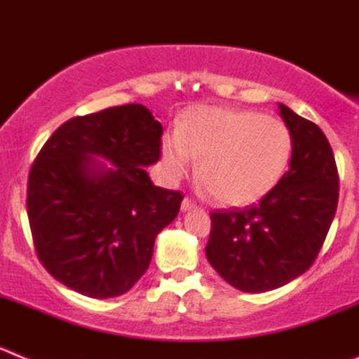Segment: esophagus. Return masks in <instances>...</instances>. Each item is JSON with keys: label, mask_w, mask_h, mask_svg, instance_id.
I'll list each match as a JSON object with an SVG mask.
<instances>
[{"label": "esophagus", "mask_w": 359, "mask_h": 359, "mask_svg": "<svg viewBox=\"0 0 359 359\" xmlns=\"http://www.w3.org/2000/svg\"><path fill=\"white\" fill-rule=\"evenodd\" d=\"M198 207V205H196L194 201H192V199L190 198H183V201H182V208L183 210H189V208H196Z\"/></svg>", "instance_id": "esophagus-1"}]
</instances>
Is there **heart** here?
<instances>
[{
  "label": "heart",
  "mask_w": 359,
  "mask_h": 359,
  "mask_svg": "<svg viewBox=\"0 0 359 359\" xmlns=\"http://www.w3.org/2000/svg\"><path fill=\"white\" fill-rule=\"evenodd\" d=\"M165 167L183 177L201 158L199 177L215 201L250 205L278 185L293 156V133L257 111L199 106L161 145Z\"/></svg>",
  "instance_id": "obj_1"
}]
</instances>
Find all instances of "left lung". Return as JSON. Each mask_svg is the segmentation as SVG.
I'll return each instance as SVG.
<instances>
[{
	"label": "left lung",
	"instance_id": "obj_1",
	"mask_svg": "<svg viewBox=\"0 0 359 359\" xmlns=\"http://www.w3.org/2000/svg\"><path fill=\"white\" fill-rule=\"evenodd\" d=\"M293 156L278 185L259 203L210 212L208 262L246 293L277 290L313 266L338 207V169L329 140L311 120L280 104Z\"/></svg>",
	"mask_w": 359,
	"mask_h": 359
}]
</instances>
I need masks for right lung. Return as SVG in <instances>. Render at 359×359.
Returning <instances> with one entry per match:
<instances>
[{
    "mask_svg": "<svg viewBox=\"0 0 359 359\" xmlns=\"http://www.w3.org/2000/svg\"><path fill=\"white\" fill-rule=\"evenodd\" d=\"M163 128L142 104L73 116L30 167L27 214L37 259L69 290L93 298L128 293L147 271L154 239L183 194L152 185ZM116 165L104 170L89 156Z\"/></svg>",
    "mask_w": 359,
    "mask_h": 359,
    "instance_id": "right-lung-1",
    "label": "right lung"
}]
</instances>
